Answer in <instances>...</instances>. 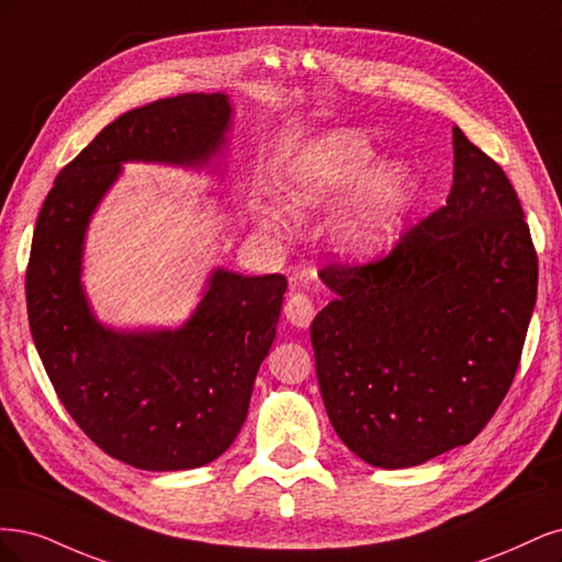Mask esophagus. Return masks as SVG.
<instances>
[{
    "label": "esophagus",
    "mask_w": 562,
    "mask_h": 562,
    "mask_svg": "<svg viewBox=\"0 0 562 562\" xmlns=\"http://www.w3.org/2000/svg\"><path fill=\"white\" fill-rule=\"evenodd\" d=\"M284 317L296 329H307L315 317V303L305 294H292L284 303Z\"/></svg>",
    "instance_id": "1"
}]
</instances>
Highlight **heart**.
I'll list each match as a JSON object with an SVG mask.
<instances>
[{
    "label": "heart",
    "instance_id": "1",
    "mask_svg": "<svg viewBox=\"0 0 562 562\" xmlns=\"http://www.w3.org/2000/svg\"><path fill=\"white\" fill-rule=\"evenodd\" d=\"M373 144L355 131H327L292 156L278 179L280 205H259L261 228L286 235V212L303 220L331 210L324 235L336 255L364 259L387 249L406 222L415 179L402 160H380Z\"/></svg>",
    "mask_w": 562,
    "mask_h": 562
}]
</instances>
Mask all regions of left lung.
I'll use <instances>...</instances> for the list:
<instances>
[{
  "label": "left lung",
  "mask_w": 562,
  "mask_h": 562,
  "mask_svg": "<svg viewBox=\"0 0 562 562\" xmlns=\"http://www.w3.org/2000/svg\"><path fill=\"white\" fill-rule=\"evenodd\" d=\"M441 210L383 261L327 266L336 299L313 319L317 383L355 456L418 467L467 446L516 375L537 299V255L497 162L452 128Z\"/></svg>",
  "instance_id": "left-lung-1"
}]
</instances>
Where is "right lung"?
I'll list each match as a JSON object with an SVG mask.
<instances>
[{
  "mask_svg": "<svg viewBox=\"0 0 562 562\" xmlns=\"http://www.w3.org/2000/svg\"><path fill=\"white\" fill-rule=\"evenodd\" d=\"M231 119L226 93H187L121 114L60 170L34 228L25 278L34 348L88 439L147 472L203 467L238 437L286 280L214 268L179 327L114 329L98 319L81 282L86 233L123 162L224 175Z\"/></svg>",
  "mask_w": 562,
  "mask_h": 562,
  "instance_id": "1",
  "label": "right lung"
}]
</instances>
